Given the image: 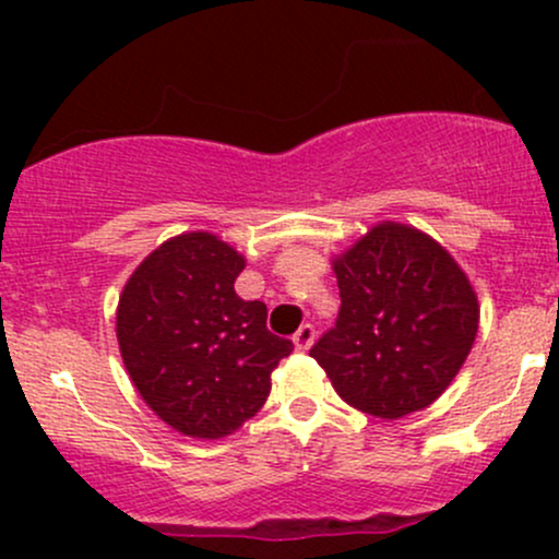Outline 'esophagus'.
<instances>
[{
	"label": "esophagus",
	"mask_w": 559,
	"mask_h": 559,
	"mask_svg": "<svg viewBox=\"0 0 559 559\" xmlns=\"http://www.w3.org/2000/svg\"><path fill=\"white\" fill-rule=\"evenodd\" d=\"M292 342L299 352H307L312 346V342H316V329H312V325H301V329L294 333Z\"/></svg>",
	"instance_id": "esophagus-1"
}]
</instances>
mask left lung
<instances>
[{
	"label": "left lung",
	"instance_id": "8db88e82",
	"mask_svg": "<svg viewBox=\"0 0 559 559\" xmlns=\"http://www.w3.org/2000/svg\"><path fill=\"white\" fill-rule=\"evenodd\" d=\"M331 267L342 310L310 355L336 394L383 420L433 404L478 333V294L457 260L426 230L381 221Z\"/></svg>",
	"mask_w": 559,
	"mask_h": 559
}]
</instances>
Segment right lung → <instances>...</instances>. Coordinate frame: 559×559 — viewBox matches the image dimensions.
I'll use <instances>...</instances> for the list:
<instances>
[{
  "label": "right lung",
  "mask_w": 559,
  "mask_h": 559,
  "mask_svg": "<svg viewBox=\"0 0 559 559\" xmlns=\"http://www.w3.org/2000/svg\"><path fill=\"white\" fill-rule=\"evenodd\" d=\"M243 267L221 236L186 230L146 254L120 292L115 333L131 383L191 439H223L254 418L294 349L267 331L262 301L236 294Z\"/></svg>",
  "instance_id": "1"
}]
</instances>
